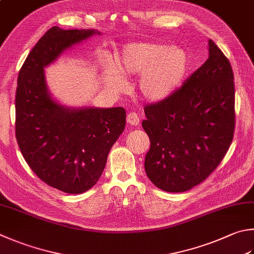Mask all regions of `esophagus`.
<instances>
[{"instance_id": "34e87169", "label": "esophagus", "mask_w": 254, "mask_h": 254, "mask_svg": "<svg viewBox=\"0 0 254 254\" xmlns=\"http://www.w3.org/2000/svg\"><path fill=\"white\" fill-rule=\"evenodd\" d=\"M127 123L131 126H137L139 124V116L135 112H131L127 115Z\"/></svg>"}]
</instances>
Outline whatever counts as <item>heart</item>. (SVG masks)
<instances>
[{"label":"heart","instance_id":"obj_1","mask_svg":"<svg viewBox=\"0 0 254 254\" xmlns=\"http://www.w3.org/2000/svg\"><path fill=\"white\" fill-rule=\"evenodd\" d=\"M115 64L125 77L140 75L138 88L149 102L168 98L180 87L188 70V57L178 47L156 43H132L118 53ZM111 84L122 88L123 79L115 75Z\"/></svg>","mask_w":254,"mask_h":254}]
</instances>
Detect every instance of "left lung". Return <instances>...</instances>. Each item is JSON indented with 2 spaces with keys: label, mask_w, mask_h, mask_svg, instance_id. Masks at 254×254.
Here are the masks:
<instances>
[{
  "label": "left lung",
  "mask_w": 254,
  "mask_h": 254,
  "mask_svg": "<svg viewBox=\"0 0 254 254\" xmlns=\"http://www.w3.org/2000/svg\"><path fill=\"white\" fill-rule=\"evenodd\" d=\"M233 70L209 41V59L168 98L145 106L150 140L148 178L168 192H184L216 170L230 147L234 125Z\"/></svg>",
  "instance_id": "obj_1"
}]
</instances>
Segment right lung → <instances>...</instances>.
<instances>
[{
    "mask_svg": "<svg viewBox=\"0 0 254 254\" xmlns=\"http://www.w3.org/2000/svg\"><path fill=\"white\" fill-rule=\"evenodd\" d=\"M94 30L51 27L27 55L17 77L15 136L24 159L46 185L83 193L96 185L108 152L122 135L126 111L66 108L50 96L44 67Z\"/></svg>",
    "mask_w": 254,
    "mask_h": 254,
    "instance_id": "add662e5",
    "label": "right lung"
}]
</instances>
